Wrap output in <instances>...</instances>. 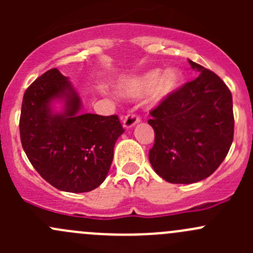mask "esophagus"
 <instances>
[{
	"instance_id": "1",
	"label": "esophagus",
	"mask_w": 253,
	"mask_h": 253,
	"mask_svg": "<svg viewBox=\"0 0 253 253\" xmlns=\"http://www.w3.org/2000/svg\"><path fill=\"white\" fill-rule=\"evenodd\" d=\"M138 122H141V117L136 114H128L125 116L124 121H122V125H124L125 128H131L134 125H137Z\"/></svg>"
}]
</instances>
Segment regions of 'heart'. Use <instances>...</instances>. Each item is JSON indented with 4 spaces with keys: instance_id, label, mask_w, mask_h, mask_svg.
<instances>
[{
    "instance_id": "heart-1",
    "label": "heart",
    "mask_w": 253,
    "mask_h": 253,
    "mask_svg": "<svg viewBox=\"0 0 253 253\" xmlns=\"http://www.w3.org/2000/svg\"><path fill=\"white\" fill-rule=\"evenodd\" d=\"M183 75L178 68L169 67L160 73V70H150L138 77L122 79L117 84V93L124 98H142L152 94L155 101L169 98L181 86Z\"/></svg>"
}]
</instances>
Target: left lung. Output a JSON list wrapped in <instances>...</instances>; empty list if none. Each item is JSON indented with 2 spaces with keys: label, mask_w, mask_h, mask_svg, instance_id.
<instances>
[{
  "label": "left lung",
  "mask_w": 253,
  "mask_h": 253,
  "mask_svg": "<svg viewBox=\"0 0 253 253\" xmlns=\"http://www.w3.org/2000/svg\"><path fill=\"white\" fill-rule=\"evenodd\" d=\"M200 76L150 111L155 133L149 162L171 183L208 177L223 163L234 138L233 96L211 71L188 60Z\"/></svg>",
  "instance_id": "8db88e82"
}]
</instances>
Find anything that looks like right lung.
<instances>
[{
  "mask_svg": "<svg viewBox=\"0 0 253 253\" xmlns=\"http://www.w3.org/2000/svg\"><path fill=\"white\" fill-rule=\"evenodd\" d=\"M64 101L56 113L52 101ZM82 101L67 77L52 68L33 82L23 96L20 142L44 180L65 192H89L106 178L117 138L119 117L81 114Z\"/></svg>",
  "mask_w": 253,
  "mask_h": 253,
  "instance_id": "add662e5",
  "label": "right lung"
}]
</instances>
